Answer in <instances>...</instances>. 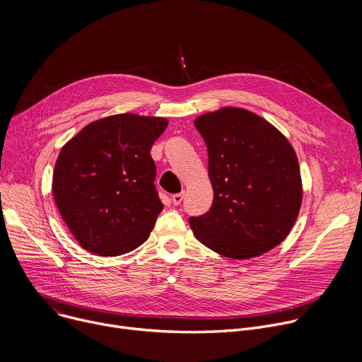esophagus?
I'll return each instance as SVG.
<instances>
[{
  "instance_id": "34e87169",
  "label": "esophagus",
  "mask_w": 362,
  "mask_h": 362,
  "mask_svg": "<svg viewBox=\"0 0 362 362\" xmlns=\"http://www.w3.org/2000/svg\"><path fill=\"white\" fill-rule=\"evenodd\" d=\"M183 196H185V192H180V193H176V194H173L172 196V202H173V204H180L182 203V200H183Z\"/></svg>"
}]
</instances>
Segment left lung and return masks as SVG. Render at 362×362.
<instances>
[{
	"instance_id": "obj_1",
	"label": "left lung",
	"mask_w": 362,
	"mask_h": 362,
	"mask_svg": "<svg viewBox=\"0 0 362 362\" xmlns=\"http://www.w3.org/2000/svg\"><path fill=\"white\" fill-rule=\"evenodd\" d=\"M209 154L214 203L190 218L196 239L232 259H250L278 246L302 203V179L289 140L246 109L222 107L194 119Z\"/></svg>"
}]
</instances>
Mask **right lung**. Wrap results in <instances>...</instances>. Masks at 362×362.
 Returning a JSON list of instances; mask_svg holds the SVG:
<instances>
[{
  "mask_svg": "<svg viewBox=\"0 0 362 362\" xmlns=\"http://www.w3.org/2000/svg\"><path fill=\"white\" fill-rule=\"evenodd\" d=\"M168 123L165 117L115 115L91 122L62 147L53 196L83 249L119 256L147 240L163 209L150 148Z\"/></svg>",
  "mask_w": 362,
  "mask_h": 362,
  "instance_id": "add662e5",
  "label": "right lung"
}]
</instances>
